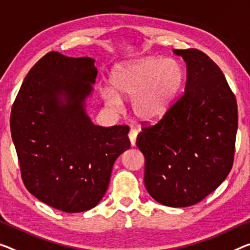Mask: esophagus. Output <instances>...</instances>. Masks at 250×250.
Listing matches in <instances>:
<instances>
[{"label":"esophagus","instance_id":"34e87169","mask_svg":"<svg viewBox=\"0 0 250 250\" xmlns=\"http://www.w3.org/2000/svg\"><path fill=\"white\" fill-rule=\"evenodd\" d=\"M137 134H138V132H137L136 129H130V130H129L128 137H129L130 145H132V146H135V145H136V137H137Z\"/></svg>","mask_w":250,"mask_h":250}]
</instances>
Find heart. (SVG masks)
I'll use <instances>...</instances> for the list:
<instances>
[{
    "mask_svg": "<svg viewBox=\"0 0 250 250\" xmlns=\"http://www.w3.org/2000/svg\"><path fill=\"white\" fill-rule=\"evenodd\" d=\"M184 83V70L174 59L144 58L114 68L112 89L103 93L106 105L116 109L121 99L132 98L130 107L138 121L154 123L167 114Z\"/></svg>",
    "mask_w": 250,
    "mask_h": 250,
    "instance_id": "obj_1",
    "label": "heart"
}]
</instances>
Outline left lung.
I'll use <instances>...</instances> for the list:
<instances>
[{
  "label": "left lung",
  "instance_id": "1",
  "mask_svg": "<svg viewBox=\"0 0 250 250\" xmlns=\"http://www.w3.org/2000/svg\"><path fill=\"white\" fill-rule=\"evenodd\" d=\"M187 63L184 93L162 120L142 128L144 183L161 205L200 202L227 178L233 163L237 102L225 75L197 49L173 50Z\"/></svg>",
  "mask_w": 250,
  "mask_h": 250
}]
</instances>
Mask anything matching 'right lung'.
<instances>
[{"label": "right lung", "instance_id": "right-lung-1", "mask_svg": "<svg viewBox=\"0 0 250 250\" xmlns=\"http://www.w3.org/2000/svg\"><path fill=\"white\" fill-rule=\"evenodd\" d=\"M95 60L51 51L23 80L10 118L23 183L40 201L83 212L102 200L113 165L130 146L128 126L102 127L86 113Z\"/></svg>", "mask_w": 250, "mask_h": 250}]
</instances>
